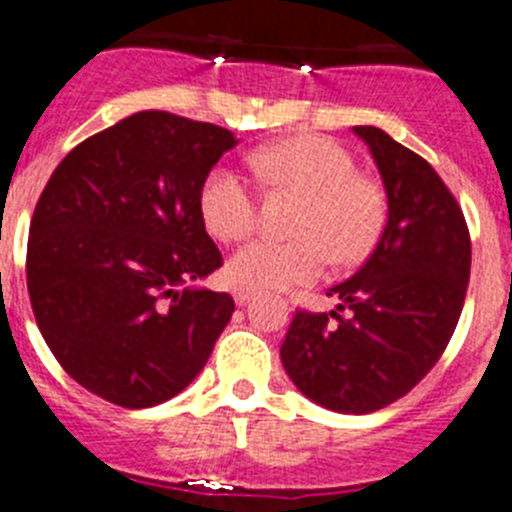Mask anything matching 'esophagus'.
<instances>
[{
    "mask_svg": "<svg viewBox=\"0 0 512 512\" xmlns=\"http://www.w3.org/2000/svg\"><path fill=\"white\" fill-rule=\"evenodd\" d=\"M252 298H255V290L234 288V301H237V306H245V303H250Z\"/></svg>",
    "mask_w": 512,
    "mask_h": 512,
    "instance_id": "1",
    "label": "esophagus"
}]
</instances>
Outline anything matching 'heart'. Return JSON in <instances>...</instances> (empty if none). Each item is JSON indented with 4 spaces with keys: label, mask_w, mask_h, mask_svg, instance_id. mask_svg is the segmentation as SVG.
I'll list each match as a JSON object with an SVG mask.
<instances>
[{
    "label": "heart",
    "mask_w": 512,
    "mask_h": 512,
    "mask_svg": "<svg viewBox=\"0 0 512 512\" xmlns=\"http://www.w3.org/2000/svg\"><path fill=\"white\" fill-rule=\"evenodd\" d=\"M270 186L296 188L306 196L296 222V239H252L229 260L234 285L280 290L311 283L329 265L357 262L380 237L385 204L370 178L357 176L352 153L329 137H293L262 147L250 158ZM204 227L222 242H239L255 229L257 196L250 178L229 165H216L199 191Z\"/></svg>",
    "instance_id": "b5f03b06"
}]
</instances>
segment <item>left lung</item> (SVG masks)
<instances>
[{
	"mask_svg": "<svg viewBox=\"0 0 512 512\" xmlns=\"http://www.w3.org/2000/svg\"><path fill=\"white\" fill-rule=\"evenodd\" d=\"M388 196V222L331 313L298 311L280 359L298 390L336 413L380 411L439 362L467 296L472 245L457 199L421 155L354 127ZM348 308V316L338 313Z\"/></svg>",
	"mask_w": 512,
	"mask_h": 512,
	"instance_id": "1",
	"label": "left lung"
}]
</instances>
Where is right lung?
Instances as JSON below:
<instances>
[{"label": "right lung", "mask_w": 512, "mask_h": 512, "mask_svg": "<svg viewBox=\"0 0 512 512\" xmlns=\"http://www.w3.org/2000/svg\"><path fill=\"white\" fill-rule=\"evenodd\" d=\"M237 137L168 112H137L53 170L27 239V290L45 344L89 393L122 408L170 400L204 370L229 324V293L199 191Z\"/></svg>", "instance_id": "obj_1"}]
</instances>
